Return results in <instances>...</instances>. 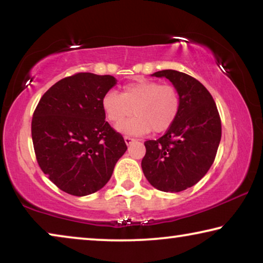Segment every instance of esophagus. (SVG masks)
Masks as SVG:
<instances>
[{"mask_svg": "<svg viewBox=\"0 0 263 263\" xmlns=\"http://www.w3.org/2000/svg\"><path fill=\"white\" fill-rule=\"evenodd\" d=\"M124 140H125V144L126 145H131V144H133V142L136 141L135 139H133V138H130V137H124Z\"/></svg>", "mask_w": 263, "mask_h": 263, "instance_id": "1", "label": "esophagus"}]
</instances>
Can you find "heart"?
<instances>
[{
	"label": "heart",
	"mask_w": 263,
	"mask_h": 263,
	"mask_svg": "<svg viewBox=\"0 0 263 263\" xmlns=\"http://www.w3.org/2000/svg\"><path fill=\"white\" fill-rule=\"evenodd\" d=\"M102 106L112 123H120L133 110L135 117L116 128L127 136H142L152 128L154 132H163L171 127L179 114L180 99L174 87L139 80L126 84L122 94L106 92Z\"/></svg>",
	"instance_id": "b5f03b06"
}]
</instances>
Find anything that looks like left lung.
<instances>
[{
  "mask_svg": "<svg viewBox=\"0 0 263 263\" xmlns=\"http://www.w3.org/2000/svg\"><path fill=\"white\" fill-rule=\"evenodd\" d=\"M152 77L172 82L180 109L161 138L145 142L141 168L154 188L179 193L195 185L212 166L221 138L220 117L211 94L198 80L173 69Z\"/></svg>",
  "mask_w": 263,
  "mask_h": 263,
  "instance_id": "8db88e82",
  "label": "left lung"
}]
</instances>
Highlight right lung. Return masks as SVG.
Wrapping results in <instances>:
<instances>
[{
    "mask_svg": "<svg viewBox=\"0 0 263 263\" xmlns=\"http://www.w3.org/2000/svg\"><path fill=\"white\" fill-rule=\"evenodd\" d=\"M117 80L78 73L48 89L34 110L35 158L58 188L87 196L103 188L126 152L124 138L105 122L102 99Z\"/></svg>",
    "mask_w": 263,
    "mask_h": 263,
    "instance_id": "obj_1",
    "label": "right lung"
}]
</instances>
